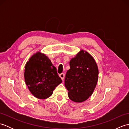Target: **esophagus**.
Wrapping results in <instances>:
<instances>
[{
  "label": "esophagus",
  "instance_id": "1",
  "mask_svg": "<svg viewBox=\"0 0 129 129\" xmlns=\"http://www.w3.org/2000/svg\"><path fill=\"white\" fill-rule=\"evenodd\" d=\"M59 76L60 77V78L62 79V80H63L65 78V74L64 73H61V74H59Z\"/></svg>",
  "mask_w": 129,
  "mask_h": 129
}]
</instances>
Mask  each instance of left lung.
Wrapping results in <instances>:
<instances>
[{"label":"left lung","mask_w":129,"mask_h":129,"mask_svg":"<svg viewBox=\"0 0 129 129\" xmlns=\"http://www.w3.org/2000/svg\"><path fill=\"white\" fill-rule=\"evenodd\" d=\"M65 78L68 96L76 103L85 101L92 94L98 80L96 63L91 55L81 50L69 62Z\"/></svg>","instance_id":"8db88e82"}]
</instances>
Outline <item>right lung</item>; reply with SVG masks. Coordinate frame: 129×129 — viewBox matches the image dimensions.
Returning a JSON list of instances; mask_svg holds the SVG:
<instances>
[{
    "label": "right lung",
    "instance_id": "obj_1",
    "mask_svg": "<svg viewBox=\"0 0 129 129\" xmlns=\"http://www.w3.org/2000/svg\"><path fill=\"white\" fill-rule=\"evenodd\" d=\"M24 78L30 91L40 99L50 97L55 87L62 82L50 59L39 52L26 62Z\"/></svg>",
    "mask_w": 129,
    "mask_h": 129
}]
</instances>
